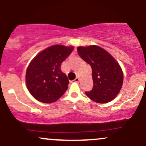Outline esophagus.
<instances>
[{"mask_svg":"<svg viewBox=\"0 0 146 146\" xmlns=\"http://www.w3.org/2000/svg\"><path fill=\"white\" fill-rule=\"evenodd\" d=\"M73 81H74L75 82H79V81H80V79H79L78 78H76L74 80H73Z\"/></svg>","mask_w":146,"mask_h":146,"instance_id":"34e87169","label":"esophagus"}]
</instances>
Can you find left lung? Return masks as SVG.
<instances>
[{"label": "left lung", "mask_w": 146, "mask_h": 146, "mask_svg": "<svg viewBox=\"0 0 146 146\" xmlns=\"http://www.w3.org/2000/svg\"><path fill=\"white\" fill-rule=\"evenodd\" d=\"M79 56L92 68L93 87L85 92L90 100L97 103H108L115 98L123 84V72L119 64L104 48L95 45L79 46Z\"/></svg>", "instance_id": "1"}]
</instances>
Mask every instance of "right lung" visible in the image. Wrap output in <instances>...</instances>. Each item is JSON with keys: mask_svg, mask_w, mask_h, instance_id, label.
Returning a JSON list of instances; mask_svg holds the SVG:
<instances>
[{"mask_svg": "<svg viewBox=\"0 0 146 146\" xmlns=\"http://www.w3.org/2000/svg\"><path fill=\"white\" fill-rule=\"evenodd\" d=\"M73 46L53 45L35 57L26 72V84L33 98L43 103L56 102L68 88L67 76L61 64L73 51Z\"/></svg>", "mask_w": 146, "mask_h": 146, "instance_id": "add662e5", "label": "right lung"}]
</instances>
